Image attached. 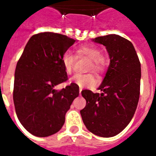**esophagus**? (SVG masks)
<instances>
[{
  "label": "esophagus",
  "instance_id": "esophagus-1",
  "mask_svg": "<svg viewBox=\"0 0 156 156\" xmlns=\"http://www.w3.org/2000/svg\"><path fill=\"white\" fill-rule=\"evenodd\" d=\"M82 90H83V88H79V94H81V92H82Z\"/></svg>",
  "mask_w": 156,
  "mask_h": 156
}]
</instances>
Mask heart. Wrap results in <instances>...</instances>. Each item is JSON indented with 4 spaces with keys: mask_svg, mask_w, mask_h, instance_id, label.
Listing matches in <instances>:
<instances>
[{
    "mask_svg": "<svg viewBox=\"0 0 156 156\" xmlns=\"http://www.w3.org/2000/svg\"><path fill=\"white\" fill-rule=\"evenodd\" d=\"M77 58H88L90 59L88 71L94 72L97 74H103L107 71L109 65V59L105 54H102L99 48L93 45H83L76 49ZM62 64L67 74H71L73 71L76 58L68 51L64 52L62 56ZM70 82L78 86L83 87H94L97 83L94 76L92 73L87 74H76L70 79Z\"/></svg>",
    "mask_w": 156,
    "mask_h": 156,
    "instance_id": "1",
    "label": "heart"
}]
</instances>
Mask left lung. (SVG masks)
<instances>
[{
	"mask_svg": "<svg viewBox=\"0 0 156 156\" xmlns=\"http://www.w3.org/2000/svg\"><path fill=\"white\" fill-rule=\"evenodd\" d=\"M106 47L110 62L98 89H85L82 96L86 106L80 110L85 126L100 137H113L127 126L137 108L140 90V62L134 46L120 36L93 39Z\"/></svg>",
	"mask_w": 156,
	"mask_h": 156,
	"instance_id": "1",
	"label": "left lung"
}]
</instances>
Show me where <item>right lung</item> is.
<instances>
[{
    "label": "right lung",
    "instance_id": "obj_1",
    "mask_svg": "<svg viewBox=\"0 0 156 156\" xmlns=\"http://www.w3.org/2000/svg\"><path fill=\"white\" fill-rule=\"evenodd\" d=\"M74 42L54 32L36 34L17 62L13 90L16 114L35 136L47 137L60 130L66 113L79 94V87L73 83L59 91L54 88L68 79L61 59Z\"/></svg>",
    "mask_w": 156,
    "mask_h": 156
}]
</instances>
